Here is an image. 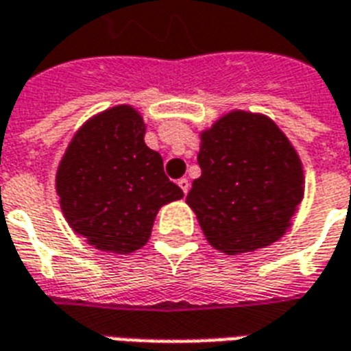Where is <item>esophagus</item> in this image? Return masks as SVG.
Segmentation results:
<instances>
[{
    "label": "esophagus",
    "mask_w": 351,
    "mask_h": 351,
    "mask_svg": "<svg viewBox=\"0 0 351 351\" xmlns=\"http://www.w3.org/2000/svg\"><path fill=\"white\" fill-rule=\"evenodd\" d=\"M176 184L180 186V190H182L184 193H188V191H190V180H188V178H180Z\"/></svg>",
    "instance_id": "1"
}]
</instances>
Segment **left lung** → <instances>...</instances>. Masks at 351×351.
<instances>
[{"instance_id":"obj_1","label":"left lung","mask_w":351,"mask_h":351,"mask_svg":"<svg viewBox=\"0 0 351 351\" xmlns=\"http://www.w3.org/2000/svg\"><path fill=\"white\" fill-rule=\"evenodd\" d=\"M201 176L186 203L228 256L276 243L304 195L302 163L271 118L233 110L201 133Z\"/></svg>"}]
</instances>
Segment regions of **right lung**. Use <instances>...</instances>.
Instances as JSON below:
<instances>
[{
  "instance_id": "1",
  "label": "right lung",
  "mask_w": 351,
  "mask_h": 351,
  "mask_svg": "<svg viewBox=\"0 0 351 351\" xmlns=\"http://www.w3.org/2000/svg\"><path fill=\"white\" fill-rule=\"evenodd\" d=\"M143 116L130 105L90 118L67 146L56 173L60 206L71 229L101 252L131 254L152 233L156 214L182 190L145 145Z\"/></svg>"
}]
</instances>
